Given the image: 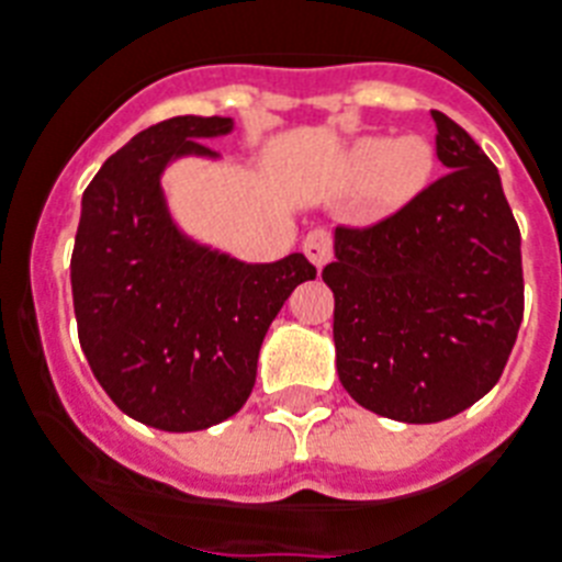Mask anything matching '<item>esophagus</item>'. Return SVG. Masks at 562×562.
I'll use <instances>...</instances> for the list:
<instances>
[{"label":"esophagus","mask_w":562,"mask_h":562,"mask_svg":"<svg viewBox=\"0 0 562 562\" xmlns=\"http://www.w3.org/2000/svg\"><path fill=\"white\" fill-rule=\"evenodd\" d=\"M303 251H305V257L314 262V266L323 268L334 254V234L328 228H314L308 237H305Z\"/></svg>","instance_id":"esophagus-1"}]
</instances>
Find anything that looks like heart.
<instances>
[{
	"instance_id": "heart-1",
	"label": "heart",
	"mask_w": 562,
	"mask_h": 562,
	"mask_svg": "<svg viewBox=\"0 0 562 562\" xmlns=\"http://www.w3.org/2000/svg\"><path fill=\"white\" fill-rule=\"evenodd\" d=\"M434 168V150L419 136L385 139L371 136L351 150V173L357 182H371L383 205H403L426 186Z\"/></svg>"
}]
</instances>
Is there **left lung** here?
<instances>
[{
  "label": "left lung",
  "instance_id": "left-lung-1",
  "mask_svg": "<svg viewBox=\"0 0 562 562\" xmlns=\"http://www.w3.org/2000/svg\"><path fill=\"white\" fill-rule=\"evenodd\" d=\"M449 171L366 228L339 225L334 291L342 389L400 423H440L497 385L522 323L520 228L494 162L446 113Z\"/></svg>",
  "mask_w": 562,
  "mask_h": 562
}]
</instances>
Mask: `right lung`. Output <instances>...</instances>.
I'll return each instance as SVG.
<instances>
[{
	"label": "right lung",
	"mask_w": 562,
	"mask_h": 562,
	"mask_svg": "<svg viewBox=\"0 0 562 562\" xmlns=\"http://www.w3.org/2000/svg\"><path fill=\"white\" fill-rule=\"evenodd\" d=\"M225 116H173L105 159L82 193L70 289L93 376L128 417L202 431L237 414L259 346L291 291L317 277L303 254L248 266L191 243L165 211L171 157H214Z\"/></svg>",
	"instance_id": "add662e5"
}]
</instances>
